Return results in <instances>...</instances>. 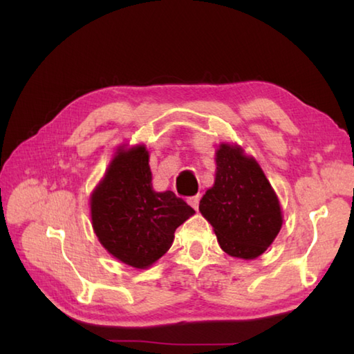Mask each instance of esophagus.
Wrapping results in <instances>:
<instances>
[{
	"label": "esophagus",
	"mask_w": 354,
	"mask_h": 354,
	"mask_svg": "<svg viewBox=\"0 0 354 354\" xmlns=\"http://www.w3.org/2000/svg\"><path fill=\"white\" fill-rule=\"evenodd\" d=\"M199 201H201V196H199V194H196V196H193V198H190V199H189V204H190L194 209H198V207H199Z\"/></svg>",
	"instance_id": "1"
}]
</instances>
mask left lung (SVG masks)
Wrapping results in <instances>:
<instances>
[{"instance_id": "1", "label": "left lung", "mask_w": 354, "mask_h": 354, "mask_svg": "<svg viewBox=\"0 0 354 354\" xmlns=\"http://www.w3.org/2000/svg\"><path fill=\"white\" fill-rule=\"evenodd\" d=\"M214 184L199 202L222 250L231 257L254 260L272 245L283 225L274 187L254 156L236 142L216 149Z\"/></svg>"}]
</instances>
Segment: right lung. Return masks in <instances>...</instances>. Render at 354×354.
<instances>
[{
	"label": "right lung",
	"mask_w": 354,
	"mask_h": 354,
	"mask_svg": "<svg viewBox=\"0 0 354 354\" xmlns=\"http://www.w3.org/2000/svg\"><path fill=\"white\" fill-rule=\"evenodd\" d=\"M146 145H120L89 194L97 239L115 260L147 269L170 250L175 231L194 209L170 190L152 185Z\"/></svg>",
	"instance_id": "add662e5"
}]
</instances>
